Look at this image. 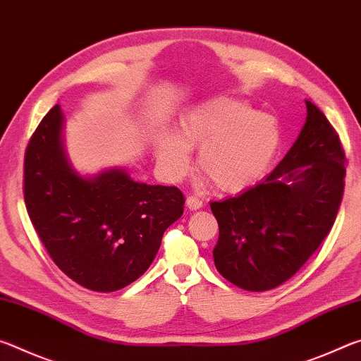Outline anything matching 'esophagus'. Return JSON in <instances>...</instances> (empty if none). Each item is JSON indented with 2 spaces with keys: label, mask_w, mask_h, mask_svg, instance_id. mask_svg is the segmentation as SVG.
<instances>
[{
  "label": "esophagus",
  "mask_w": 361,
  "mask_h": 361,
  "mask_svg": "<svg viewBox=\"0 0 361 361\" xmlns=\"http://www.w3.org/2000/svg\"><path fill=\"white\" fill-rule=\"evenodd\" d=\"M202 200H199L195 195H189V197L186 199V207L189 210H199L202 209Z\"/></svg>",
  "instance_id": "34e87169"
}]
</instances>
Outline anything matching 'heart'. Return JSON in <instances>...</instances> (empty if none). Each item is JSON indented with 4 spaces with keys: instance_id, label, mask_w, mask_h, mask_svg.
Returning <instances> with one entry per match:
<instances>
[{
    "instance_id": "1",
    "label": "heart",
    "mask_w": 361,
    "mask_h": 361,
    "mask_svg": "<svg viewBox=\"0 0 361 361\" xmlns=\"http://www.w3.org/2000/svg\"><path fill=\"white\" fill-rule=\"evenodd\" d=\"M282 143L279 121L247 102L212 97L180 119L178 129L156 140V162L169 181L188 173L189 151L199 148L197 167L223 192L253 186L271 167Z\"/></svg>"
}]
</instances>
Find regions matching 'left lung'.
I'll list each match as a JSON object with an SVG mask.
<instances>
[{
  "label": "left lung",
  "instance_id": "1",
  "mask_svg": "<svg viewBox=\"0 0 361 361\" xmlns=\"http://www.w3.org/2000/svg\"><path fill=\"white\" fill-rule=\"evenodd\" d=\"M305 108L301 133L274 172L237 197L210 204L219 228L215 266L242 290L267 291L291 279L338 215L344 149L319 106L305 100Z\"/></svg>",
  "mask_w": 361,
  "mask_h": 361
}]
</instances>
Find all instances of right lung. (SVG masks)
<instances>
[{"instance_id":"1","label":"right lung","mask_w":361,"mask_h":361,"mask_svg":"<svg viewBox=\"0 0 361 361\" xmlns=\"http://www.w3.org/2000/svg\"><path fill=\"white\" fill-rule=\"evenodd\" d=\"M65 116L54 106L25 152L28 216L54 262L92 291L124 288L143 276L170 224L183 215L178 188L135 181L119 167L85 176L66 154Z\"/></svg>"}]
</instances>
